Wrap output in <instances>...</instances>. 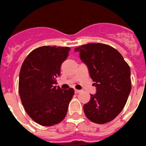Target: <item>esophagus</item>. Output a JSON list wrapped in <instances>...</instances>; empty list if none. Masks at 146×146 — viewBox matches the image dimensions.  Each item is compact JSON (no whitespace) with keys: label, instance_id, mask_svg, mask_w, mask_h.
Segmentation results:
<instances>
[{"label":"esophagus","instance_id":"1","mask_svg":"<svg viewBox=\"0 0 146 146\" xmlns=\"http://www.w3.org/2000/svg\"><path fill=\"white\" fill-rule=\"evenodd\" d=\"M74 92H75L76 94H78V93H80L81 91H80V90H77V89H75V90H74Z\"/></svg>","mask_w":146,"mask_h":146}]
</instances>
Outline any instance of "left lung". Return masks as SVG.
Segmentation results:
<instances>
[{
    "instance_id": "left-lung-1",
    "label": "left lung",
    "mask_w": 146,
    "mask_h": 146,
    "mask_svg": "<svg viewBox=\"0 0 146 146\" xmlns=\"http://www.w3.org/2000/svg\"><path fill=\"white\" fill-rule=\"evenodd\" d=\"M88 67L96 87L83 110L96 123H106L122 111L131 91L130 68L115 48L102 43H89L74 49Z\"/></svg>"
}]
</instances>
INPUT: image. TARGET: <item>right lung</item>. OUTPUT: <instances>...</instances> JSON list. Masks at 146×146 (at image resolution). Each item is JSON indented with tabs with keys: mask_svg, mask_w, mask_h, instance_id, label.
<instances>
[{
	"mask_svg": "<svg viewBox=\"0 0 146 146\" xmlns=\"http://www.w3.org/2000/svg\"><path fill=\"white\" fill-rule=\"evenodd\" d=\"M68 47L42 46L29 54L20 69L19 93L28 115L35 122L50 127L64 120L74 95L72 88L54 86Z\"/></svg>",
	"mask_w": 146,
	"mask_h": 146,
	"instance_id": "1",
	"label": "right lung"
}]
</instances>
